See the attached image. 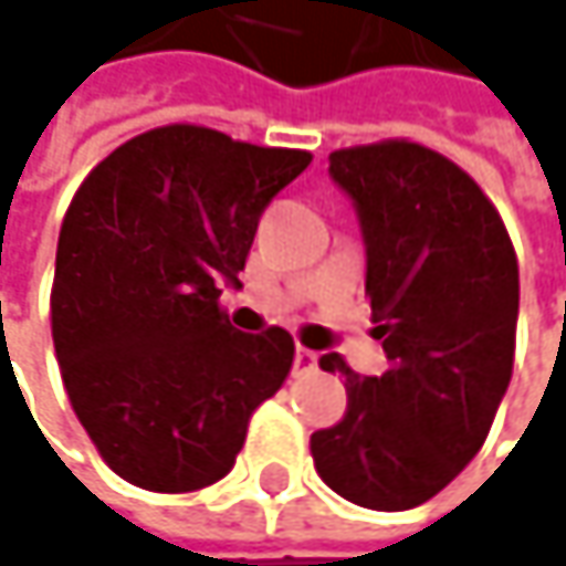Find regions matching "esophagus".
Wrapping results in <instances>:
<instances>
[{
    "label": "esophagus",
    "instance_id": "obj_1",
    "mask_svg": "<svg viewBox=\"0 0 566 566\" xmlns=\"http://www.w3.org/2000/svg\"><path fill=\"white\" fill-rule=\"evenodd\" d=\"M315 364H318V354L315 350H308V347H296V374H305V370H315Z\"/></svg>",
    "mask_w": 566,
    "mask_h": 566
}]
</instances>
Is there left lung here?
<instances>
[{
	"label": "left lung",
	"mask_w": 566,
	"mask_h": 566,
	"mask_svg": "<svg viewBox=\"0 0 566 566\" xmlns=\"http://www.w3.org/2000/svg\"><path fill=\"white\" fill-rule=\"evenodd\" d=\"M328 174L360 222L389 370L318 360L344 377L347 412L312 434V461L347 503L402 512L441 493L490 434L512 380L518 263L483 189L422 144L344 147Z\"/></svg>",
	"instance_id": "left-lung-1"
}]
</instances>
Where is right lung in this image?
Masks as SVG:
<instances>
[{
    "instance_id": "1",
    "label": "right lung",
    "mask_w": 566,
    "mask_h": 566,
    "mask_svg": "<svg viewBox=\"0 0 566 566\" xmlns=\"http://www.w3.org/2000/svg\"><path fill=\"white\" fill-rule=\"evenodd\" d=\"M308 150L167 125L115 147L61 224L51 332L63 386L102 461L154 493L234 467L251 412L290 377V332H238L222 283Z\"/></svg>"
}]
</instances>
